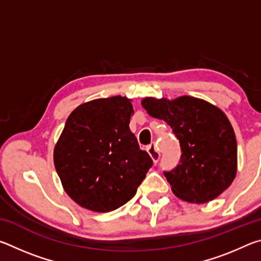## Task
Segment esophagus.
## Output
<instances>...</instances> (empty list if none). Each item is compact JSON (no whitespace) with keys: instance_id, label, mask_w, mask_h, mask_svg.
Instances as JSON below:
<instances>
[{"instance_id":"34e87169","label":"esophagus","mask_w":261,"mask_h":261,"mask_svg":"<svg viewBox=\"0 0 261 261\" xmlns=\"http://www.w3.org/2000/svg\"><path fill=\"white\" fill-rule=\"evenodd\" d=\"M147 152L149 154V156L153 160L154 163H156L159 161V159H160V153H159V148L156 147L155 144H151L149 146L147 147Z\"/></svg>"}]
</instances>
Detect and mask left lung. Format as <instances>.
Listing matches in <instances>:
<instances>
[{"mask_svg": "<svg viewBox=\"0 0 261 261\" xmlns=\"http://www.w3.org/2000/svg\"><path fill=\"white\" fill-rule=\"evenodd\" d=\"M141 106L152 117L167 122L179 140V165L165 173L175 196L204 204L230 187L237 174V141L222 110L189 95L174 100L147 96Z\"/></svg>", "mask_w": 261, "mask_h": 261, "instance_id": "obj_1", "label": "left lung"}]
</instances>
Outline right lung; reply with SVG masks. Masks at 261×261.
Here are the masks:
<instances>
[{
    "mask_svg": "<svg viewBox=\"0 0 261 261\" xmlns=\"http://www.w3.org/2000/svg\"><path fill=\"white\" fill-rule=\"evenodd\" d=\"M131 101L116 95L79 105L55 145L62 187L84 208L107 213L123 206L153 165L130 131Z\"/></svg>",
    "mask_w": 261,
    "mask_h": 261,
    "instance_id": "1",
    "label": "right lung"
}]
</instances>
